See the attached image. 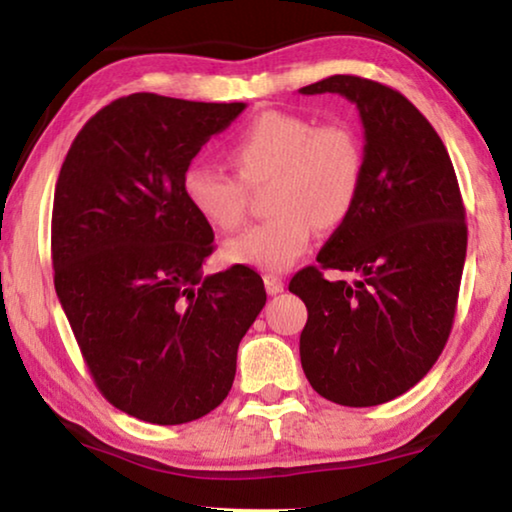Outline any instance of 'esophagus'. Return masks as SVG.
I'll use <instances>...</instances> for the list:
<instances>
[{
	"label": "esophagus",
	"instance_id": "1",
	"mask_svg": "<svg viewBox=\"0 0 512 512\" xmlns=\"http://www.w3.org/2000/svg\"><path fill=\"white\" fill-rule=\"evenodd\" d=\"M263 282H265V291H268L270 296H277V293L284 291V279L279 275L268 272V275H263Z\"/></svg>",
	"mask_w": 512,
	"mask_h": 512
}]
</instances>
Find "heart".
I'll return each instance as SVG.
<instances>
[{
  "instance_id": "b5f03b06",
  "label": "heart",
  "mask_w": 512,
  "mask_h": 512,
  "mask_svg": "<svg viewBox=\"0 0 512 512\" xmlns=\"http://www.w3.org/2000/svg\"><path fill=\"white\" fill-rule=\"evenodd\" d=\"M235 174L191 165L181 188L193 212L216 230H235L247 214V186L272 181V212L223 244V258L258 270H286L310 247L317 226L352 216L366 181V146L349 123H314L291 111H263L228 144Z\"/></svg>"
}]
</instances>
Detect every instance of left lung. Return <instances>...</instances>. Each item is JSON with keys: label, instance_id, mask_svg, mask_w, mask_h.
<instances>
[{"label": "left lung", "instance_id": "1", "mask_svg": "<svg viewBox=\"0 0 512 512\" xmlns=\"http://www.w3.org/2000/svg\"><path fill=\"white\" fill-rule=\"evenodd\" d=\"M300 93L352 100L366 135V181L352 216L328 237L319 265L289 282L307 307L300 363L319 396L370 408L415 387L445 349L466 261V209L443 139L398 90L335 74ZM324 269L360 279L328 280Z\"/></svg>", "mask_w": 512, "mask_h": 512}]
</instances>
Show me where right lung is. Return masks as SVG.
I'll list each match as a JSON object with an SVG mask.
<instances>
[{"instance_id":"right-lung-1","label":"right lung","mask_w":512,"mask_h":512,"mask_svg":"<svg viewBox=\"0 0 512 512\" xmlns=\"http://www.w3.org/2000/svg\"><path fill=\"white\" fill-rule=\"evenodd\" d=\"M244 107L118 97L83 125L55 184V293L95 387L142 422L186 424L221 405L265 305L247 265L202 277L214 230L181 188Z\"/></svg>"}]
</instances>
